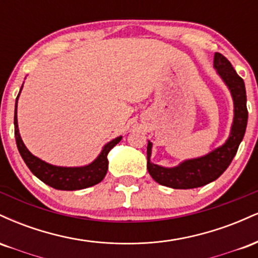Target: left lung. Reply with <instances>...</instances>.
<instances>
[{
	"mask_svg": "<svg viewBox=\"0 0 258 258\" xmlns=\"http://www.w3.org/2000/svg\"><path fill=\"white\" fill-rule=\"evenodd\" d=\"M214 68L229 88L234 102V119L230 135L223 146L197 159L180 162L176 167H162L150 161L153 144L148 142V172L159 184L173 189L199 188L214 182L229 166L244 138L247 125L246 90L244 80L236 74L230 61L221 53H215Z\"/></svg>",
	"mask_w": 258,
	"mask_h": 258,
	"instance_id": "obj_1",
	"label": "left lung"
}]
</instances>
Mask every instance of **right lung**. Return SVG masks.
Masks as SVG:
<instances>
[{
	"label": "right lung",
	"mask_w": 258,
	"mask_h": 258,
	"mask_svg": "<svg viewBox=\"0 0 258 258\" xmlns=\"http://www.w3.org/2000/svg\"><path fill=\"white\" fill-rule=\"evenodd\" d=\"M23 88V86H22ZM20 88V91H22ZM19 91V94H20ZM18 94L16 99V109H14V135H16V142L18 150L26 164V166L30 168V171L38 179L42 180L47 185L52 186L59 190H79V189H85L88 186L98 184L105 177L106 171H108V154L110 150L116 146L122 139V137H116L112 141L106 143L103 147L98 158L94 160L91 164L81 167H61L54 166V165L48 164L43 160L38 159L37 156L32 155L29 152L28 148L25 147L24 142L19 135V128H18V119H17V104Z\"/></svg>",
	"instance_id": "obj_1"
}]
</instances>
